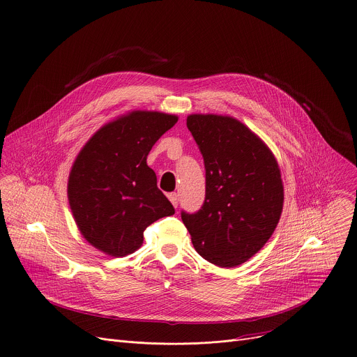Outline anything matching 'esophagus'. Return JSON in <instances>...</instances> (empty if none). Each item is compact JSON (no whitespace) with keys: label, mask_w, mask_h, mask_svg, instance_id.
<instances>
[{"label":"esophagus","mask_w":357,"mask_h":357,"mask_svg":"<svg viewBox=\"0 0 357 357\" xmlns=\"http://www.w3.org/2000/svg\"><path fill=\"white\" fill-rule=\"evenodd\" d=\"M168 199L171 200V203L174 204V207L176 208L178 207V204H179V199H178V193H169L168 195Z\"/></svg>","instance_id":"esophagus-1"}]
</instances>
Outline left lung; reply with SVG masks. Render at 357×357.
<instances>
[{"label": "left lung", "mask_w": 357, "mask_h": 357, "mask_svg": "<svg viewBox=\"0 0 357 357\" xmlns=\"http://www.w3.org/2000/svg\"><path fill=\"white\" fill-rule=\"evenodd\" d=\"M186 126L203 155L206 197L196 213L182 211L197 254L234 268L272 236L283 208V182L268 146L229 116L190 114Z\"/></svg>", "instance_id": "1"}]
</instances>
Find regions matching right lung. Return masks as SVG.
Listing matches in <instances>:
<instances>
[{"label":"right lung","instance_id":"1","mask_svg":"<svg viewBox=\"0 0 357 357\" xmlns=\"http://www.w3.org/2000/svg\"><path fill=\"white\" fill-rule=\"evenodd\" d=\"M178 116L135 110L100 128L79 151L68 178V202L84 238L96 250L126 257L144 229L174 206L157 186L147 155Z\"/></svg>","mask_w":357,"mask_h":357}]
</instances>
